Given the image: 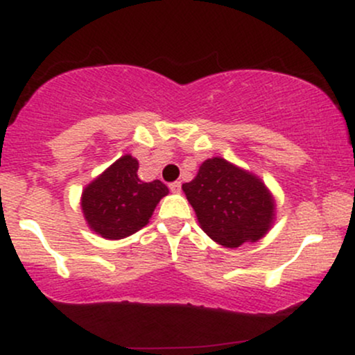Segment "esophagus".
<instances>
[{
    "label": "esophagus",
    "mask_w": 355,
    "mask_h": 355,
    "mask_svg": "<svg viewBox=\"0 0 355 355\" xmlns=\"http://www.w3.org/2000/svg\"><path fill=\"white\" fill-rule=\"evenodd\" d=\"M168 187H170V190L173 191V193H180V190H182V183L180 182H172Z\"/></svg>",
    "instance_id": "34e87169"
}]
</instances>
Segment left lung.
Returning <instances> with one entry per match:
<instances>
[{
  "mask_svg": "<svg viewBox=\"0 0 355 355\" xmlns=\"http://www.w3.org/2000/svg\"><path fill=\"white\" fill-rule=\"evenodd\" d=\"M182 190L202 230L225 248L259 242L274 225L275 198L262 178L222 157L207 158Z\"/></svg>",
  "mask_w": 355,
  "mask_h": 355,
  "instance_id": "obj_1",
  "label": "left lung"
}]
</instances>
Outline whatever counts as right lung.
<instances>
[{"mask_svg": "<svg viewBox=\"0 0 355 355\" xmlns=\"http://www.w3.org/2000/svg\"><path fill=\"white\" fill-rule=\"evenodd\" d=\"M137 172L138 160L126 153L85 187L80 205L89 230L107 240H120L150 222L168 187L160 180H140Z\"/></svg>", "mask_w": 355, "mask_h": 355, "instance_id": "1", "label": "right lung"}]
</instances>
